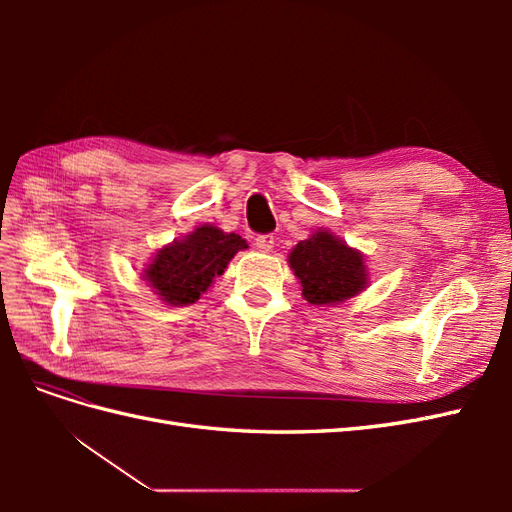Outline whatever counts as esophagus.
Segmentation results:
<instances>
[{
  "label": "esophagus",
  "instance_id": "1",
  "mask_svg": "<svg viewBox=\"0 0 512 512\" xmlns=\"http://www.w3.org/2000/svg\"><path fill=\"white\" fill-rule=\"evenodd\" d=\"M273 245H275L273 235H260V237H256V250L258 252H271Z\"/></svg>",
  "mask_w": 512,
  "mask_h": 512
}]
</instances>
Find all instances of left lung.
I'll use <instances>...</instances> for the list:
<instances>
[{"mask_svg":"<svg viewBox=\"0 0 512 512\" xmlns=\"http://www.w3.org/2000/svg\"><path fill=\"white\" fill-rule=\"evenodd\" d=\"M288 262L299 277L305 301L312 305H337L367 286L363 254L329 230H316L309 239L299 241Z\"/></svg>","mask_w":512,"mask_h":512,"instance_id":"obj_1","label":"left lung"}]
</instances>
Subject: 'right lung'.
I'll return each mask as SVG.
<instances>
[{"label": "right lung", "instance_id": "right-lung-1", "mask_svg": "<svg viewBox=\"0 0 512 512\" xmlns=\"http://www.w3.org/2000/svg\"><path fill=\"white\" fill-rule=\"evenodd\" d=\"M247 243L235 232L203 224L183 239L164 245L143 271L149 286L168 305H190L205 294L213 280Z\"/></svg>", "mask_w": 512, "mask_h": 512}]
</instances>
